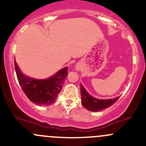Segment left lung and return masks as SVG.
Listing matches in <instances>:
<instances>
[{
  "instance_id": "left-lung-1",
  "label": "left lung",
  "mask_w": 146,
  "mask_h": 146,
  "mask_svg": "<svg viewBox=\"0 0 146 146\" xmlns=\"http://www.w3.org/2000/svg\"><path fill=\"white\" fill-rule=\"evenodd\" d=\"M80 93L82 104L85 109L92 111H98L107 108L114 104L119 99L118 97L110 100H98L94 98L87 92L82 85H80Z\"/></svg>"
}]
</instances>
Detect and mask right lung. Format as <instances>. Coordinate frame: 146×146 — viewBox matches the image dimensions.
I'll return each instance as SVG.
<instances>
[{
	"label": "right lung",
	"instance_id": "1",
	"mask_svg": "<svg viewBox=\"0 0 146 146\" xmlns=\"http://www.w3.org/2000/svg\"><path fill=\"white\" fill-rule=\"evenodd\" d=\"M15 68L19 84L28 99L39 105H50L56 100L68 75L66 67L50 78L36 80L25 76L15 61Z\"/></svg>",
	"mask_w": 146,
	"mask_h": 146
}]
</instances>
